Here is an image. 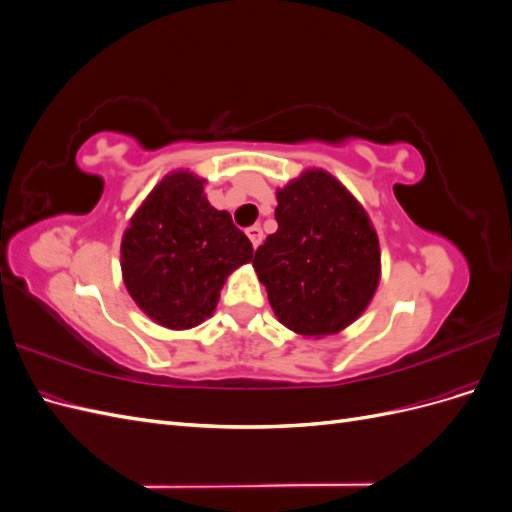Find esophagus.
<instances>
[{
    "label": "esophagus",
    "mask_w": 512,
    "mask_h": 512,
    "mask_svg": "<svg viewBox=\"0 0 512 512\" xmlns=\"http://www.w3.org/2000/svg\"><path fill=\"white\" fill-rule=\"evenodd\" d=\"M247 237H250L252 247H258V245H260V241H262V230H260V226L247 228Z\"/></svg>",
    "instance_id": "1"
}]
</instances>
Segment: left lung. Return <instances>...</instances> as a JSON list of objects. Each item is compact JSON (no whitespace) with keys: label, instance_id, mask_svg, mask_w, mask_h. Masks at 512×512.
I'll return each instance as SVG.
<instances>
[{"label":"left lung","instance_id":"8db88e82","mask_svg":"<svg viewBox=\"0 0 512 512\" xmlns=\"http://www.w3.org/2000/svg\"><path fill=\"white\" fill-rule=\"evenodd\" d=\"M277 230L252 267L273 312L303 337L335 335L359 318L380 284V243L342 181L307 168L275 192Z\"/></svg>","mask_w":512,"mask_h":512}]
</instances>
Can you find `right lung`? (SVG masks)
Here are the masks:
<instances>
[{
	"label": "right lung",
	"mask_w": 512,
	"mask_h": 512,
	"mask_svg": "<svg viewBox=\"0 0 512 512\" xmlns=\"http://www.w3.org/2000/svg\"><path fill=\"white\" fill-rule=\"evenodd\" d=\"M207 179L173 170L136 209L121 237V277L160 327L185 331L213 316L228 275L252 262V243L211 207Z\"/></svg>",
	"instance_id": "1"
}]
</instances>
